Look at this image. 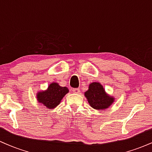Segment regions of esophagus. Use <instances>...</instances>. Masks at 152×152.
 <instances>
[{
  "label": "esophagus",
  "instance_id": "1",
  "mask_svg": "<svg viewBox=\"0 0 152 152\" xmlns=\"http://www.w3.org/2000/svg\"><path fill=\"white\" fill-rule=\"evenodd\" d=\"M72 91L75 94H78L80 92V89L79 88H73Z\"/></svg>",
  "mask_w": 152,
  "mask_h": 152
}]
</instances>
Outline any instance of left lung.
Listing matches in <instances>:
<instances>
[{
	"instance_id": "left-lung-1",
	"label": "left lung",
	"mask_w": 152,
	"mask_h": 152,
	"mask_svg": "<svg viewBox=\"0 0 152 152\" xmlns=\"http://www.w3.org/2000/svg\"><path fill=\"white\" fill-rule=\"evenodd\" d=\"M88 104L94 109L103 110L109 108L114 102V97L106 93L100 83L94 82L89 84L88 91L84 93Z\"/></svg>"
}]
</instances>
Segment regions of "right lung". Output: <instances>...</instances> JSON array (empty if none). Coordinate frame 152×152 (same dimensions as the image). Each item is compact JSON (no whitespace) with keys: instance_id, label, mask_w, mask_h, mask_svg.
<instances>
[{"instance_id":"1","label":"right lung","mask_w":152,"mask_h":152,"mask_svg":"<svg viewBox=\"0 0 152 152\" xmlns=\"http://www.w3.org/2000/svg\"><path fill=\"white\" fill-rule=\"evenodd\" d=\"M69 93L67 87L59 86L58 83H51L46 91L38 92L37 100L48 109H54L60 104L61 99Z\"/></svg>"}]
</instances>
